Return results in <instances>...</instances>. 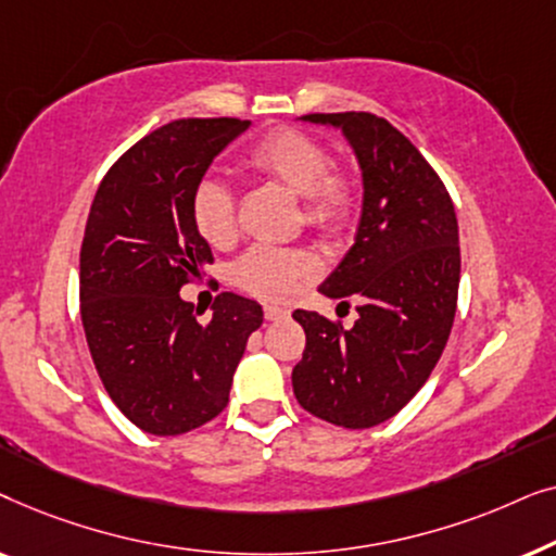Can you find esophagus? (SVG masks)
I'll use <instances>...</instances> for the list:
<instances>
[{
	"mask_svg": "<svg viewBox=\"0 0 556 556\" xmlns=\"http://www.w3.org/2000/svg\"><path fill=\"white\" fill-rule=\"evenodd\" d=\"M263 311H265V318H268V321H278V318H286L288 316V308L273 306V303H265Z\"/></svg>",
	"mask_w": 556,
	"mask_h": 556,
	"instance_id": "1",
	"label": "esophagus"
}]
</instances>
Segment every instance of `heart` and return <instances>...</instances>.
<instances>
[{
	"label": "heart",
	"mask_w": 556,
	"mask_h": 556,
	"mask_svg": "<svg viewBox=\"0 0 556 556\" xmlns=\"http://www.w3.org/2000/svg\"><path fill=\"white\" fill-rule=\"evenodd\" d=\"M248 166L263 177L301 194L303 223L321 235H333L349 223L354 207L352 177L329 162V151L299 128H278L250 149ZM189 217L210 248H227L238 235L235 197L225 181L204 177L189 200ZM314 261L301 250L253 245L232 263V283L250 295L283 301L303 278L314 273Z\"/></svg>",
	"instance_id": "1"
}]
</instances>
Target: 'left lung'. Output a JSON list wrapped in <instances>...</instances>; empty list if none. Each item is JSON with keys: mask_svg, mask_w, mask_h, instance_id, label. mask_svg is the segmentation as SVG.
Wrapping results in <instances>:
<instances>
[{"mask_svg": "<svg viewBox=\"0 0 556 556\" xmlns=\"http://www.w3.org/2000/svg\"><path fill=\"white\" fill-rule=\"evenodd\" d=\"M303 121L341 128L359 159L364 202L352 250L318 288L341 303L356 295L359 318L344 329L316 311H293L306 331L293 394L339 428H375L420 392L451 337L458 217L428 159L390 121L364 111Z\"/></svg>", "mask_w": 556, "mask_h": 556, "instance_id": "obj_1", "label": "left lung"}]
</instances>
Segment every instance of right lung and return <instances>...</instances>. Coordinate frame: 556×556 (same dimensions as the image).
I'll return each mask as SVG.
<instances>
[{"mask_svg": "<svg viewBox=\"0 0 556 556\" xmlns=\"http://www.w3.org/2000/svg\"><path fill=\"white\" fill-rule=\"evenodd\" d=\"M250 121L179 118L105 172L80 248V318L96 371L136 428L181 435L227 407L263 308L219 293L207 324L179 288L215 261L189 217L212 159Z\"/></svg>", "mask_w": 556, "mask_h": 556, "instance_id": "right-lung-1", "label": "right lung"}]
</instances>
